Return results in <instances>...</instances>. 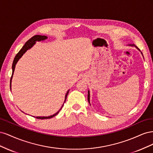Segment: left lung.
Returning <instances> with one entry per match:
<instances>
[{"mask_svg": "<svg viewBox=\"0 0 153 153\" xmlns=\"http://www.w3.org/2000/svg\"><path fill=\"white\" fill-rule=\"evenodd\" d=\"M129 46H131V47H135L137 49H138V50H139V51H140L139 49H138L137 47H136V46L135 45H128ZM141 53H142V55H143V54H142V53L141 52ZM87 100H88V101H89V104H90V105H91V103H90V91H89V90H88V96H87Z\"/></svg>", "mask_w": 153, "mask_h": 153, "instance_id": "obj_1", "label": "left lung"}]
</instances>
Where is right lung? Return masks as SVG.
I'll return each instance as SVG.
<instances>
[{
    "mask_svg": "<svg viewBox=\"0 0 153 153\" xmlns=\"http://www.w3.org/2000/svg\"><path fill=\"white\" fill-rule=\"evenodd\" d=\"M47 38H48V37L46 36H41V35H35V36H34L33 37H32V38H31L30 39H29L28 41H27V42L25 43V45H24V46H23V47L22 48V49L19 51V52H18V53L16 55V56H15V59H14V61H13V64H12V71H13V72H12V76H11V80H10V89H11V81H12V78H13L14 71H15V69L16 64V63L18 62V61H19V59L22 57V55H24V54L27 52V50L30 49L32 47H33V46L36 44V41H44V40H45V39H47ZM69 90H68V91H67V92H66V95H65V99H64V103L62 104V106H61V108H60L56 113L53 114V115H50V116H48V117H47H47H45V116H43V117H39V116L34 117V116H33V117H36V118H37V119H50V118H52V117L55 116V115H56L60 112V110H61L62 109V106H63L64 103H65V101H66V100L67 96H68V93H69Z\"/></svg>",
    "mask_w": 153,
    "mask_h": 153,
    "instance_id": "1",
    "label": "right lung"
}]
</instances>
